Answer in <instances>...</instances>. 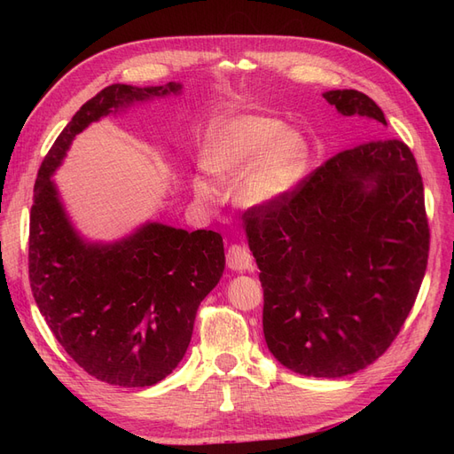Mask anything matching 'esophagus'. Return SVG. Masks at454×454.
<instances>
[{"instance_id":"esophagus-1","label":"esophagus","mask_w":454,"mask_h":454,"mask_svg":"<svg viewBox=\"0 0 454 454\" xmlns=\"http://www.w3.org/2000/svg\"><path fill=\"white\" fill-rule=\"evenodd\" d=\"M227 267L232 270H250L252 269V255L248 248H244L240 244H232L227 250Z\"/></svg>"}]
</instances>
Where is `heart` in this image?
I'll use <instances>...</instances> for the list:
<instances>
[{"label":"heart","mask_w":454,"mask_h":454,"mask_svg":"<svg viewBox=\"0 0 454 454\" xmlns=\"http://www.w3.org/2000/svg\"><path fill=\"white\" fill-rule=\"evenodd\" d=\"M309 144L278 119L263 115L223 117L210 127L200 151V167L217 185L235 187L246 206L282 200L303 180ZM199 200L212 202L214 191L197 182Z\"/></svg>","instance_id":"b5f03b06"}]
</instances>
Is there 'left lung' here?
Here are the masks:
<instances>
[{
  "label": "left lung",
  "mask_w": 454,
  "mask_h": 454,
  "mask_svg": "<svg viewBox=\"0 0 454 454\" xmlns=\"http://www.w3.org/2000/svg\"><path fill=\"white\" fill-rule=\"evenodd\" d=\"M342 117L387 127L360 90H329ZM246 237L263 287V333L282 365L337 379L388 350L415 305L430 227L411 149L377 138L345 149L282 200L255 206Z\"/></svg>",
  "instance_id": "left-lung-1"
}]
</instances>
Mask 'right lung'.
Segmentation results:
<instances>
[{"mask_svg":"<svg viewBox=\"0 0 454 454\" xmlns=\"http://www.w3.org/2000/svg\"><path fill=\"white\" fill-rule=\"evenodd\" d=\"M180 90V83L106 87L67 122L34 185L28 269L39 312L79 367L115 387H151L182 362L200 301L223 274V239L145 223L119 242H87L51 177L90 122Z\"/></svg>","mask_w":454,"mask_h":454,"instance_id":"1","label":"right lung"}]
</instances>
